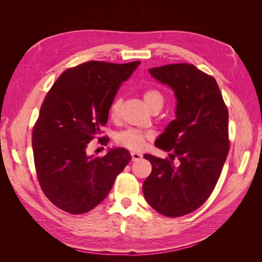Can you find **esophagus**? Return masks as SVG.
Masks as SVG:
<instances>
[{"label": "esophagus", "instance_id": "esophagus-1", "mask_svg": "<svg viewBox=\"0 0 262 262\" xmlns=\"http://www.w3.org/2000/svg\"><path fill=\"white\" fill-rule=\"evenodd\" d=\"M131 157H132V161L133 162H137V161H140L142 157V154H140V153H137V152H132L131 153Z\"/></svg>", "mask_w": 262, "mask_h": 262}]
</instances>
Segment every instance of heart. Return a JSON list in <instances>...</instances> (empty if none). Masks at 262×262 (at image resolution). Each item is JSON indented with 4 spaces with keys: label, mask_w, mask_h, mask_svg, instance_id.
Listing matches in <instances>:
<instances>
[{
    "label": "heart",
    "mask_w": 262,
    "mask_h": 262,
    "mask_svg": "<svg viewBox=\"0 0 262 262\" xmlns=\"http://www.w3.org/2000/svg\"><path fill=\"white\" fill-rule=\"evenodd\" d=\"M143 100L145 102L146 107L150 110L154 107H163L164 104V96L163 94L155 89H147L143 92ZM122 104V99L117 97L109 107V116L113 120L119 117L120 114V108ZM152 139V133L140 130V129H134L129 128L123 131L118 132L115 137L116 144L128 148L133 152H139V150L143 149L146 141Z\"/></svg>",
    "instance_id": "obj_1"
}]
</instances>
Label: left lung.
<instances>
[{
  "label": "left lung",
  "mask_w": 262,
  "mask_h": 262,
  "mask_svg": "<svg viewBox=\"0 0 262 262\" xmlns=\"http://www.w3.org/2000/svg\"><path fill=\"white\" fill-rule=\"evenodd\" d=\"M149 73L175 92L177 118L155 142L171 150V160L144 155L152 172L143 193L155 211L178 217L200 208L215 188L229 150L228 112L215 78L193 64H167Z\"/></svg>",
  "instance_id": "8db88e82"
}]
</instances>
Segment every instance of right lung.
I'll return each mask as SVG.
<instances>
[{"mask_svg": "<svg viewBox=\"0 0 262 262\" xmlns=\"http://www.w3.org/2000/svg\"><path fill=\"white\" fill-rule=\"evenodd\" d=\"M140 63L85 62L66 70L47 93L33 128V150L39 185L57 208L83 214L97 207L131 161L122 147L101 157L90 156L87 147L94 139L108 143L100 134L109 107Z\"/></svg>", "mask_w": 262, "mask_h": 262, "instance_id": "add662e5", "label": "right lung"}]
</instances>
